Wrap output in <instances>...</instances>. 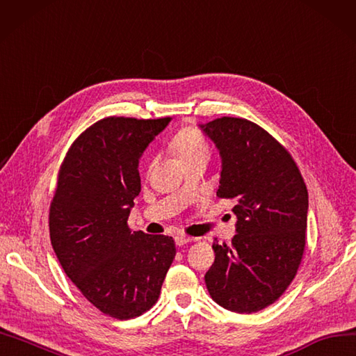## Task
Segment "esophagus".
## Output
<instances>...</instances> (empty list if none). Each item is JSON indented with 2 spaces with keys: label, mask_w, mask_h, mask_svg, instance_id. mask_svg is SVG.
Wrapping results in <instances>:
<instances>
[{
  "label": "esophagus",
  "mask_w": 356,
  "mask_h": 356,
  "mask_svg": "<svg viewBox=\"0 0 356 356\" xmlns=\"http://www.w3.org/2000/svg\"><path fill=\"white\" fill-rule=\"evenodd\" d=\"M191 241H195V238H191V236H187V235H182V234H178L177 236H175V243H177V245H184V244H188V243H191Z\"/></svg>",
  "instance_id": "esophagus-1"
}]
</instances>
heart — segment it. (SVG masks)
Here are the masks:
<instances>
[{
	"label": "heart",
	"instance_id": "obj_1",
	"mask_svg": "<svg viewBox=\"0 0 356 356\" xmlns=\"http://www.w3.org/2000/svg\"><path fill=\"white\" fill-rule=\"evenodd\" d=\"M175 154L179 160L196 156H209V147L204 134L193 127L181 129L172 140Z\"/></svg>",
	"mask_w": 356,
	"mask_h": 356
}]
</instances>
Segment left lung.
Instances as JSON below:
<instances>
[{
	"instance_id": "obj_1",
	"label": "left lung",
	"mask_w": 356,
	"mask_h": 356,
	"mask_svg": "<svg viewBox=\"0 0 356 356\" xmlns=\"http://www.w3.org/2000/svg\"><path fill=\"white\" fill-rule=\"evenodd\" d=\"M199 127L222 157L217 196L232 199L236 216L232 244H213L207 289L226 310L256 313L283 295L301 265L309 193L289 151L257 124L222 117Z\"/></svg>"
}]
</instances>
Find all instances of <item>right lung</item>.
Returning a JSON list of instances; mask_svg holds the SVG:
<instances>
[{
    "label": "right lung",
    "instance_id": "obj_1",
    "mask_svg": "<svg viewBox=\"0 0 356 356\" xmlns=\"http://www.w3.org/2000/svg\"><path fill=\"white\" fill-rule=\"evenodd\" d=\"M170 118L108 117L76 139L49 209L54 252L94 307L126 321L149 310L177 254L172 236L131 232L139 160Z\"/></svg>",
    "mask_w": 356,
    "mask_h": 356
}]
</instances>
